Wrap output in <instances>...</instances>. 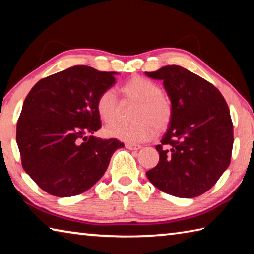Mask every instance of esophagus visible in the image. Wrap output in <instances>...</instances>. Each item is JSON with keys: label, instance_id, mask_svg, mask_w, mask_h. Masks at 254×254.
<instances>
[{"label": "esophagus", "instance_id": "1", "mask_svg": "<svg viewBox=\"0 0 254 254\" xmlns=\"http://www.w3.org/2000/svg\"><path fill=\"white\" fill-rule=\"evenodd\" d=\"M126 148L128 149V150H140L141 149V145L139 144H133V143H127L126 144Z\"/></svg>", "mask_w": 254, "mask_h": 254}]
</instances>
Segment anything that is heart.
I'll return each instance as SVG.
<instances>
[{
    "mask_svg": "<svg viewBox=\"0 0 254 254\" xmlns=\"http://www.w3.org/2000/svg\"><path fill=\"white\" fill-rule=\"evenodd\" d=\"M124 101L137 102L133 114L134 123H117L105 130L107 136L128 143L144 142L156 135V132L166 130L173 117V106L169 97L160 87L144 77H133L121 87ZM100 118L106 123L118 119L120 103L113 89H105L96 102Z\"/></svg>",
    "mask_w": 254,
    "mask_h": 254,
    "instance_id": "b5f03b06",
    "label": "heart"
}]
</instances>
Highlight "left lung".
<instances>
[{"label": "left lung", "mask_w": 254, "mask_h": 254, "mask_svg": "<svg viewBox=\"0 0 254 254\" xmlns=\"http://www.w3.org/2000/svg\"><path fill=\"white\" fill-rule=\"evenodd\" d=\"M163 81L173 117L159 152L158 165L145 173L160 190L194 198L212 188L230 166L233 124L220 91L180 66L145 72Z\"/></svg>", "instance_id": "left-lung-1"}]
</instances>
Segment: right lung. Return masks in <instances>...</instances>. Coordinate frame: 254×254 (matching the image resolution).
<instances>
[{"label":"right lung","mask_w":254,"mask_h":254,"mask_svg":"<svg viewBox=\"0 0 254 254\" xmlns=\"http://www.w3.org/2000/svg\"><path fill=\"white\" fill-rule=\"evenodd\" d=\"M114 71L74 66L41 79L25 97L16 143L25 173L57 197L93 187L124 144L94 136L101 128L98 96L115 83Z\"/></svg>","instance_id":"obj_1"}]
</instances>
